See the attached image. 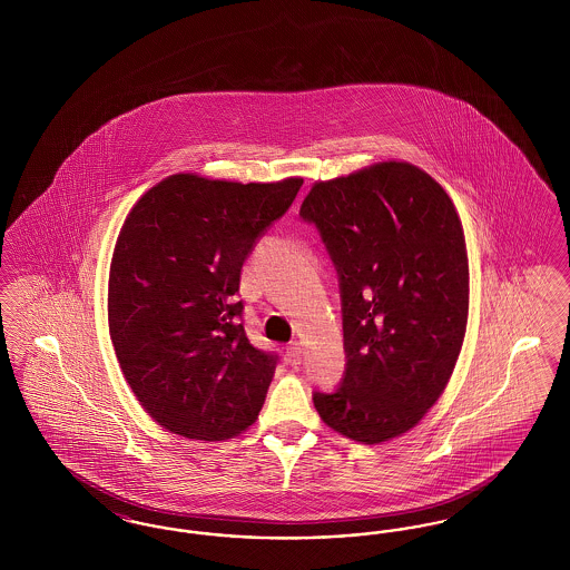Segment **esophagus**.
Returning <instances> with one entry per match:
<instances>
[{"label": "esophagus", "mask_w": 570, "mask_h": 570, "mask_svg": "<svg viewBox=\"0 0 570 570\" xmlns=\"http://www.w3.org/2000/svg\"><path fill=\"white\" fill-rule=\"evenodd\" d=\"M286 361H288L293 367L301 365V361H303V348H301V344L293 342V344L286 346Z\"/></svg>", "instance_id": "34e87169"}]
</instances>
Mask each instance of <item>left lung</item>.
Here are the masks:
<instances>
[{
    "label": "left lung",
    "instance_id": "8db88e82",
    "mask_svg": "<svg viewBox=\"0 0 570 570\" xmlns=\"http://www.w3.org/2000/svg\"><path fill=\"white\" fill-rule=\"evenodd\" d=\"M340 273L346 376L314 406L354 442L406 434L444 393L468 325L470 272L446 190L404 160L316 181L301 205Z\"/></svg>",
    "mask_w": 570,
    "mask_h": 570
}]
</instances>
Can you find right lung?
Here are the masks:
<instances>
[{"label":"right lung","instance_id":"add662e5","mask_svg":"<svg viewBox=\"0 0 570 570\" xmlns=\"http://www.w3.org/2000/svg\"><path fill=\"white\" fill-rule=\"evenodd\" d=\"M303 179L239 184L175 173L124 219L109 272V333L142 410L170 434L217 442L258 419L275 356L245 337V256Z\"/></svg>","mask_w":570,"mask_h":570}]
</instances>
